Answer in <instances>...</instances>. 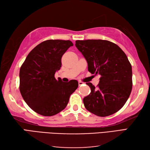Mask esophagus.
<instances>
[{"label":"esophagus","instance_id":"1","mask_svg":"<svg viewBox=\"0 0 150 150\" xmlns=\"http://www.w3.org/2000/svg\"><path fill=\"white\" fill-rule=\"evenodd\" d=\"M78 85H79V86H81V85H83V83L82 81H78Z\"/></svg>","mask_w":150,"mask_h":150}]
</instances>
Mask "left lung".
<instances>
[{
  "label": "left lung",
  "mask_w": 150,
  "mask_h": 150,
  "mask_svg": "<svg viewBox=\"0 0 150 150\" xmlns=\"http://www.w3.org/2000/svg\"><path fill=\"white\" fill-rule=\"evenodd\" d=\"M91 74L100 75L97 87L88 82L91 93L83 101L88 111L107 117L118 111L132 90V68L127 56L118 45L101 39L76 41Z\"/></svg>",
  "instance_id": "8db88e82"
}]
</instances>
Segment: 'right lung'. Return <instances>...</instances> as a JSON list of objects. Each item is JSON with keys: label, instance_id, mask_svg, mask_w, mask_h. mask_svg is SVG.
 I'll list each match as a JSON object with an SVG mask.
<instances>
[{"label": "right lung", "instance_id": "1", "mask_svg": "<svg viewBox=\"0 0 150 150\" xmlns=\"http://www.w3.org/2000/svg\"><path fill=\"white\" fill-rule=\"evenodd\" d=\"M72 46L69 40L45 41L30 52L21 66L20 92L27 105L37 113L47 117L59 113L78 88V81L65 83L54 76L62 67L63 55Z\"/></svg>", "mask_w": 150, "mask_h": 150}]
</instances>
